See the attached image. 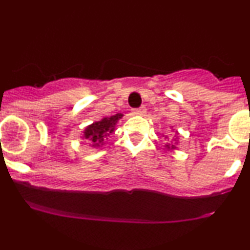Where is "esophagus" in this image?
Listing matches in <instances>:
<instances>
[{
	"mask_svg": "<svg viewBox=\"0 0 250 250\" xmlns=\"http://www.w3.org/2000/svg\"><path fill=\"white\" fill-rule=\"evenodd\" d=\"M146 111H147V109H146V107H140L137 109H134L133 114L134 115H145Z\"/></svg>",
	"mask_w": 250,
	"mask_h": 250,
	"instance_id": "34e87169",
	"label": "esophagus"
}]
</instances>
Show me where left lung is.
Segmentation results:
<instances>
[{
    "instance_id": "left-lung-1",
    "label": "left lung",
    "mask_w": 250,
    "mask_h": 250,
    "mask_svg": "<svg viewBox=\"0 0 250 250\" xmlns=\"http://www.w3.org/2000/svg\"><path fill=\"white\" fill-rule=\"evenodd\" d=\"M167 139H168V136H167ZM166 148H167L168 150H171V149H175L176 147H175L174 145H166Z\"/></svg>"
}]
</instances>
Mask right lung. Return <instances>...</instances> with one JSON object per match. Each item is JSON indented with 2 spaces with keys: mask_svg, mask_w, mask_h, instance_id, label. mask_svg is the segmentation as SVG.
I'll list each match as a JSON object with an SVG mask.
<instances>
[{
  "mask_svg": "<svg viewBox=\"0 0 250 250\" xmlns=\"http://www.w3.org/2000/svg\"><path fill=\"white\" fill-rule=\"evenodd\" d=\"M122 114H116L110 117H103L101 121L94 122L93 125H88L83 131V139L90 141L91 147H101L104 145V141L111 133L115 130L117 121L121 119Z\"/></svg>",
  "mask_w": 250,
  "mask_h": 250,
  "instance_id": "right-lung-1",
  "label": "right lung"
}]
</instances>
